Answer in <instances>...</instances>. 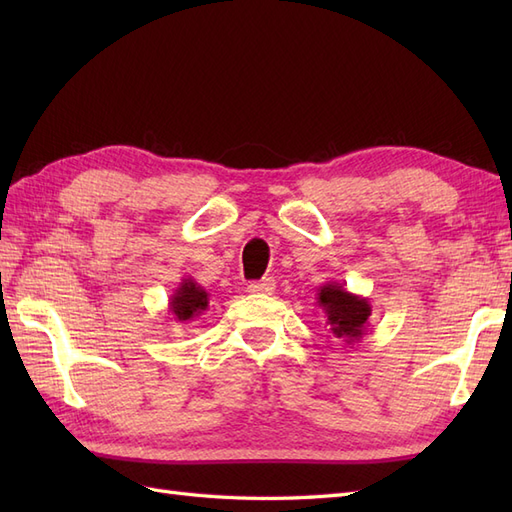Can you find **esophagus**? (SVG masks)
Segmentation results:
<instances>
[{
    "label": "esophagus",
    "instance_id": "1",
    "mask_svg": "<svg viewBox=\"0 0 512 512\" xmlns=\"http://www.w3.org/2000/svg\"><path fill=\"white\" fill-rule=\"evenodd\" d=\"M247 290L254 292V294H273L275 280H273V277H265V280H260V282H252L250 286H247Z\"/></svg>",
    "mask_w": 512,
    "mask_h": 512
}]
</instances>
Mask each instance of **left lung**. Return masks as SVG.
I'll return each instance as SVG.
<instances>
[{
	"instance_id": "obj_1",
	"label": "left lung",
	"mask_w": 512,
	"mask_h": 512,
	"mask_svg": "<svg viewBox=\"0 0 512 512\" xmlns=\"http://www.w3.org/2000/svg\"><path fill=\"white\" fill-rule=\"evenodd\" d=\"M316 303L327 316L329 333L342 339L344 344L350 346L367 335L371 316V303L367 297L354 294L337 282H327L318 288Z\"/></svg>"
}]
</instances>
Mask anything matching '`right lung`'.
<instances>
[{
    "instance_id": "1",
    "label": "right lung",
    "mask_w": 512,
    "mask_h": 512,
    "mask_svg": "<svg viewBox=\"0 0 512 512\" xmlns=\"http://www.w3.org/2000/svg\"><path fill=\"white\" fill-rule=\"evenodd\" d=\"M209 307V292L198 286L192 277L181 280L168 299V312L175 322H190Z\"/></svg>"
}]
</instances>
